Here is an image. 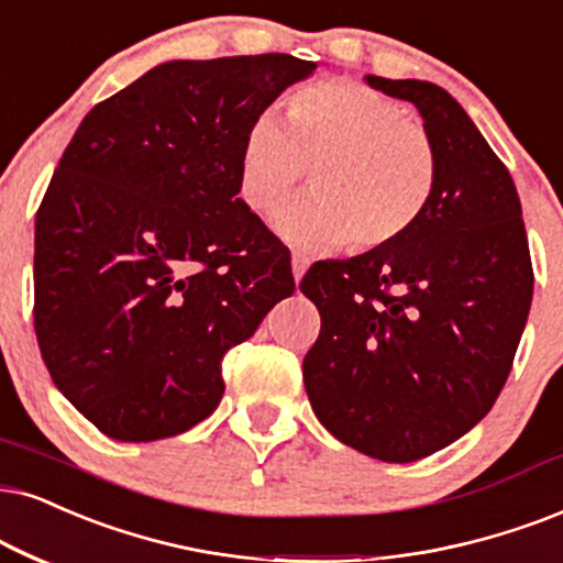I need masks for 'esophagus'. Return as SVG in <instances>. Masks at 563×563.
I'll use <instances>...</instances> for the list:
<instances>
[{
	"label": "esophagus",
	"mask_w": 563,
	"mask_h": 563,
	"mask_svg": "<svg viewBox=\"0 0 563 563\" xmlns=\"http://www.w3.org/2000/svg\"><path fill=\"white\" fill-rule=\"evenodd\" d=\"M290 265H294V280L298 283L306 273V267H309V260L301 257V254H294V260H290Z\"/></svg>",
	"instance_id": "obj_1"
}]
</instances>
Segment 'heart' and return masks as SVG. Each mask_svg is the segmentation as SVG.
<instances>
[{
    "mask_svg": "<svg viewBox=\"0 0 563 563\" xmlns=\"http://www.w3.org/2000/svg\"><path fill=\"white\" fill-rule=\"evenodd\" d=\"M314 168L317 195L277 216V231L301 249L376 252L408 236L429 210L439 179L431 134L408 106L358 82L306 85L288 98L286 126L269 113L241 142L239 189L273 216Z\"/></svg>",
    "mask_w": 563,
    "mask_h": 563,
    "instance_id": "1",
    "label": "heart"
}]
</instances>
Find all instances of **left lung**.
<instances>
[{
    "instance_id": "8db88e82",
    "label": "left lung",
    "mask_w": 563,
    "mask_h": 563,
    "mask_svg": "<svg viewBox=\"0 0 563 563\" xmlns=\"http://www.w3.org/2000/svg\"><path fill=\"white\" fill-rule=\"evenodd\" d=\"M366 82L421 111L439 179L408 236L303 275L322 317L303 384L334 439L412 462L494 408L528 322L532 262L515 181L465 109L426 80Z\"/></svg>"
}]
</instances>
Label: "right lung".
Masks as SVG:
<instances>
[{
    "instance_id": "obj_1",
    "label": "right lung",
    "mask_w": 563,
    "mask_h": 563,
    "mask_svg": "<svg viewBox=\"0 0 563 563\" xmlns=\"http://www.w3.org/2000/svg\"><path fill=\"white\" fill-rule=\"evenodd\" d=\"M314 62L176 59L92 106L35 212L33 322L56 389L106 437L189 431L223 355L296 290L239 199L241 142Z\"/></svg>"
}]
</instances>
